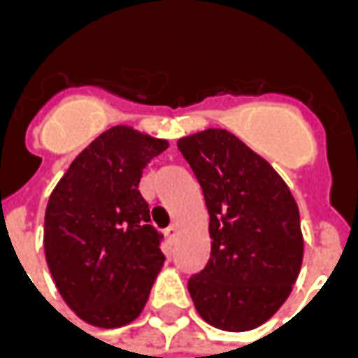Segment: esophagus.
I'll list each match as a JSON object with an SVG mask.
<instances>
[{
  "label": "esophagus",
  "mask_w": 358,
  "mask_h": 358,
  "mask_svg": "<svg viewBox=\"0 0 358 358\" xmlns=\"http://www.w3.org/2000/svg\"><path fill=\"white\" fill-rule=\"evenodd\" d=\"M178 234H180V230H178V226H176V224H172V226H169V228H166V238H169L171 241L176 240V238H178Z\"/></svg>",
  "instance_id": "obj_1"
}]
</instances>
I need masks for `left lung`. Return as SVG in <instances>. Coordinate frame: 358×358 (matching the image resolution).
<instances>
[{
  "label": "left lung",
  "mask_w": 358,
  "mask_h": 358,
  "mask_svg": "<svg viewBox=\"0 0 358 358\" xmlns=\"http://www.w3.org/2000/svg\"><path fill=\"white\" fill-rule=\"evenodd\" d=\"M209 210L210 257L187 289L203 320L248 331L276 315L303 263L299 207L274 166L224 128L178 140Z\"/></svg>",
  "instance_id": "left-lung-1"
}]
</instances>
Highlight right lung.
Returning <instances> with one entry per match:
<instances>
[{
  "mask_svg": "<svg viewBox=\"0 0 358 358\" xmlns=\"http://www.w3.org/2000/svg\"><path fill=\"white\" fill-rule=\"evenodd\" d=\"M169 148L132 126L99 134L66 169L45 209L43 249L74 315L97 328L134 322L164 264L140 194L148 163Z\"/></svg>",
  "mask_w": 358,
  "mask_h": 358,
  "instance_id": "1",
  "label": "right lung"
}]
</instances>
